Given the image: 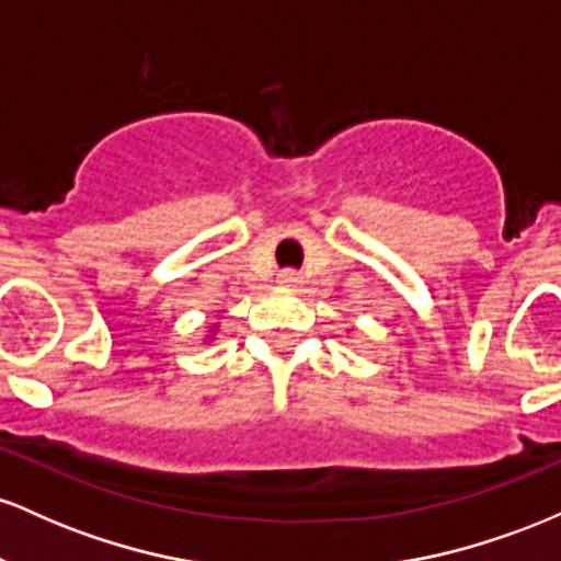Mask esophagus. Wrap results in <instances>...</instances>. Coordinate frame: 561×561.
I'll use <instances>...</instances> for the list:
<instances>
[{
	"mask_svg": "<svg viewBox=\"0 0 561 561\" xmlns=\"http://www.w3.org/2000/svg\"><path fill=\"white\" fill-rule=\"evenodd\" d=\"M300 279L302 276L295 272V268H282L279 272V285H285V287H298Z\"/></svg>",
	"mask_w": 561,
	"mask_h": 561,
	"instance_id": "1",
	"label": "esophagus"
}]
</instances>
